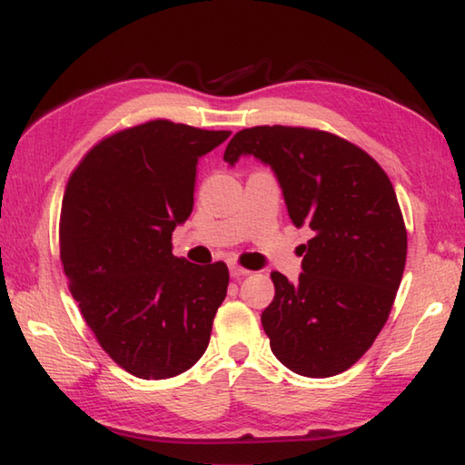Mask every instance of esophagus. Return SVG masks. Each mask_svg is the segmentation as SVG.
Wrapping results in <instances>:
<instances>
[{
  "mask_svg": "<svg viewBox=\"0 0 465 465\" xmlns=\"http://www.w3.org/2000/svg\"><path fill=\"white\" fill-rule=\"evenodd\" d=\"M230 273H232V278H235V280H240V278H243V275H250V270H245V268H240V265H235V263H232V265H230Z\"/></svg>",
  "mask_w": 465,
  "mask_h": 465,
  "instance_id": "1",
  "label": "esophagus"
}]
</instances>
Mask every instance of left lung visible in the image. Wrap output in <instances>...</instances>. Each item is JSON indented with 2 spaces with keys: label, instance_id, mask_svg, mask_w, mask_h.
Segmentation results:
<instances>
[{
  "label": "left lung",
  "instance_id": "1",
  "mask_svg": "<svg viewBox=\"0 0 465 465\" xmlns=\"http://www.w3.org/2000/svg\"><path fill=\"white\" fill-rule=\"evenodd\" d=\"M268 163L295 227L313 238L300 245L295 283L272 272L275 298L262 313L275 358L308 378H330L358 361L388 322L408 253L396 192L361 147L312 127L255 125L227 143Z\"/></svg>",
  "mask_w": 465,
  "mask_h": 465
}]
</instances>
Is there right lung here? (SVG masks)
<instances>
[{"instance_id": "1", "label": "right lung", "mask_w": 465, "mask_h": 465, "mask_svg": "<svg viewBox=\"0 0 465 465\" xmlns=\"http://www.w3.org/2000/svg\"><path fill=\"white\" fill-rule=\"evenodd\" d=\"M232 132L152 120L107 135L69 177L59 255L69 292L110 358L142 380L180 375L210 343L223 262L172 253L193 210L195 165Z\"/></svg>"}]
</instances>
